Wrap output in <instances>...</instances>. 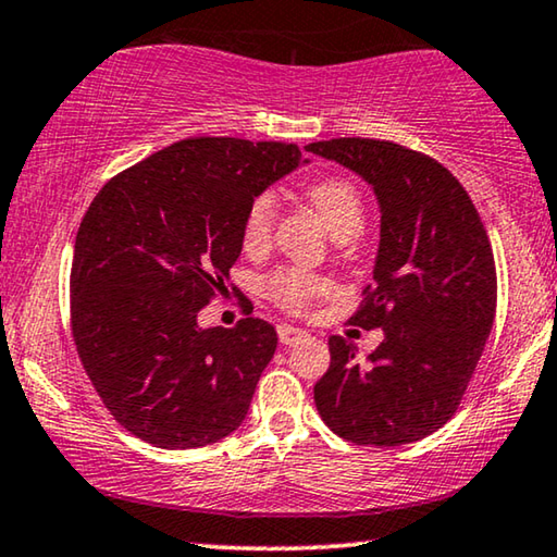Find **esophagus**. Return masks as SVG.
Listing matches in <instances>:
<instances>
[{"label":"esophagus","instance_id":"34e87169","mask_svg":"<svg viewBox=\"0 0 557 557\" xmlns=\"http://www.w3.org/2000/svg\"><path fill=\"white\" fill-rule=\"evenodd\" d=\"M307 335L305 330H300V327H293V325H280L277 327V337H280V343L282 345H295L297 339H302Z\"/></svg>","mask_w":557,"mask_h":557}]
</instances>
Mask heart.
Segmentation results:
<instances>
[{
    "instance_id": "heart-1",
    "label": "heart",
    "mask_w": 557,
    "mask_h": 557,
    "mask_svg": "<svg viewBox=\"0 0 557 557\" xmlns=\"http://www.w3.org/2000/svg\"><path fill=\"white\" fill-rule=\"evenodd\" d=\"M307 205L335 239H352L364 225V197L352 180L322 177L305 189ZM277 205L272 195H260L250 205L243 222V247L247 252H262L270 245ZM330 282L314 272L282 268L262 280V293L287 312H302L314 297L325 295Z\"/></svg>"
}]
</instances>
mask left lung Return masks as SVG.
<instances>
[{"mask_svg":"<svg viewBox=\"0 0 557 557\" xmlns=\"http://www.w3.org/2000/svg\"><path fill=\"white\" fill-rule=\"evenodd\" d=\"M305 149L360 174L377 197L375 268L350 322L385 332L364 360L350 339L330 337L314 405L350 443H414L453 418L485 350L497 302L491 239L465 187L433 157L362 137Z\"/></svg>","mask_w":557,"mask_h":557,"instance_id":"1","label":"left lung"}]
</instances>
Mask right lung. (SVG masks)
I'll use <instances>...</instances> for the list:
<instances>
[{"mask_svg":"<svg viewBox=\"0 0 557 557\" xmlns=\"http://www.w3.org/2000/svg\"><path fill=\"white\" fill-rule=\"evenodd\" d=\"M297 145L180 139L120 172L74 243L72 337L104 408L164 450L227 437L277 347L260 318L197 325L243 252L245 214L300 168Z\"/></svg>","mask_w":557,"mask_h":557,"instance_id":"obj_1","label":"right lung"}]
</instances>
